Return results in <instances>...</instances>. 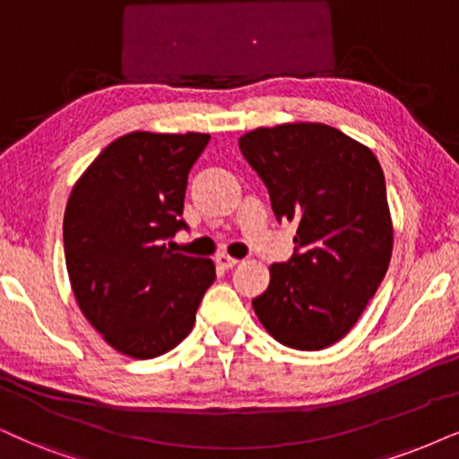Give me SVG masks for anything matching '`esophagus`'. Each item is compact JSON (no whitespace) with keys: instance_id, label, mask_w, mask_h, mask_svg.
I'll return each instance as SVG.
<instances>
[{"instance_id":"esophagus-1","label":"esophagus","mask_w":459,"mask_h":459,"mask_svg":"<svg viewBox=\"0 0 459 459\" xmlns=\"http://www.w3.org/2000/svg\"><path fill=\"white\" fill-rule=\"evenodd\" d=\"M216 263H218V266H222V269H233V266L239 263V260L233 258V256H229V254H218Z\"/></svg>"}]
</instances>
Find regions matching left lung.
<instances>
[{"instance_id": "obj_1", "label": "left lung", "mask_w": 459, "mask_h": 459, "mask_svg": "<svg viewBox=\"0 0 459 459\" xmlns=\"http://www.w3.org/2000/svg\"><path fill=\"white\" fill-rule=\"evenodd\" d=\"M277 222L297 220L292 258L271 264L252 300L273 339L300 351L330 347L353 328L392 258L385 178L367 146L328 125L297 123L239 137Z\"/></svg>"}]
</instances>
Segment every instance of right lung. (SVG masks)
<instances>
[{"label": "right lung", "mask_w": 459, "mask_h": 459, "mask_svg": "<svg viewBox=\"0 0 459 459\" xmlns=\"http://www.w3.org/2000/svg\"><path fill=\"white\" fill-rule=\"evenodd\" d=\"M207 142L205 133H129L101 150L69 195L63 246L75 300L131 358H156L186 339L216 280L210 258L171 252L169 241L188 229V173Z\"/></svg>", "instance_id": "add662e5"}]
</instances>
